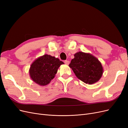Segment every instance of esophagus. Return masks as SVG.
I'll use <instances>...</instances> for the list:
<instances>
[{"mask_svg":"<svg viewBox=\"0 0 128 128\" xmlns=\"http://www.w3.org/2000/svg\"><path fill=\"white\" fill-rule=\"evenodd\" d=\"M64 64H67V65H68V64H69V61H68V60H65V61H64Z\"/></svg>","mask_w":128,"mask_h":128,"instance_id":"esophagus-1","label":"esophagus"}]
</instances>
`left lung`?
I'll list each match as a JSON object with an SVG mask.
<instances>
[{
  "label": "left lung",
  "mask_w": 128,
  "mask_h": 128,
  "mask_svg": "<svg viewBox=\"0 0 128 128\" xmlns=\"http://www.w3.org/2000/svg\"><path fill=\"white\" fill-rule=\"evenodd\" d=\"M76 76L84 83L93 84L102 76L104 69L99 60L88 53L78 52L69 64Z\"/></svg>",
  "instance_id": "obj_1"
}]
</instances>
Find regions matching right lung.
I'll return each mask as SVG.
<instances>
[{"instance_id": "obj_1", "label": "right lung", "mask_w": 128, "mask_h": 128, "mask_svg": "<svg viewBox=\"0 0 128 128\" xmlns=\"http://www.w3.org/2000/svg\"><path fill=\"white\" fill-rule=\"evenodd\" d=\"M64 64L58 58L45 54L38 58L31 64L29 70L30 78L40 86L49 84L56 76L58 69Z\"/></svg>"}]
</instances>
